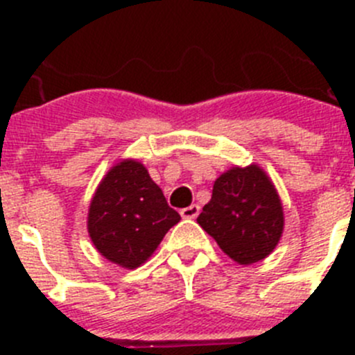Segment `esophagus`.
Returning <instances> with one entry per match:
<instances>
[{
	"instance_id": "1",
	"label": "esophagus",
	"mask_w": 355,
	"mask_h": 355,
	"mask_svg": "<svg viewBox=\"0 0 355 355\" xmlns=\"http://www.w3.org/2000/svg\"><path fill=\"white\" fill-rule=\"evenodd\" d=\"M200 208L197 205H192V206H188V208H183L181 209V216L183 218H196L197 215H199Z\"/></svg>"
}]
</instances>
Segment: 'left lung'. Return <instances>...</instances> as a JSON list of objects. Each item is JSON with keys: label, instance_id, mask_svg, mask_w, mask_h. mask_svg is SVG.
<instances>
[{"label": "left lung", "instance_id": "left-lung-1", "mask_svg": "<svg viewBox=\"0 0 355 355\" xmlns=\"http://www.w3.org/2000/svg\"><path fill=\"white\" fill-rule=\"evenodd\" d=\"M197 224L233 261L252 265L274 252L283 236V202L259 165H234L215 180Z\"/></svg>", "mask_w": 355, "mask_h": 355}]
</instances>
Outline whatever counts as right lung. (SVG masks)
Listing matches in <instances>:
<instances>
[{"mask_svg": "<svg viewBox=\"0 0 355 355\" xmlns=\"http://www.w3.org/2000/svg\"><path fill=\"white\" fill-rule=\"evenodd\" d=\"M181 220L144 163L124 158L105 174L89 206L87 231L103 258L133 270Z\"/></svg>", "mask_w": 355, "mask_h": 355, "instance_id": "obj_1", "label": "right lung"}]
</instances>
